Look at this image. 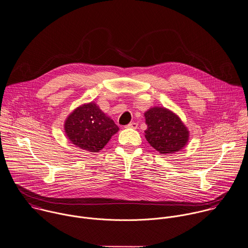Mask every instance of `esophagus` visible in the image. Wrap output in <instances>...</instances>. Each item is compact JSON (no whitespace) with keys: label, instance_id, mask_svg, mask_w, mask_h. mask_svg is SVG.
Wrapping results in <instances>:
<instances>
[{"label":"esophagus","instance_id":"34e87169","mask_svg":"<svg viewBox=\"0 0 248 248\" xmlns=\"http://www.w3.org/2000/svg\"><path fill=\"white\" fill-rule=\"evenodd\" d=\"M137 126H138V124L137 123H134V122H132V123H130V124H128L125 127L126 128H137Z\"/></svg>","mask_w":248,"mask_h":248}]
</instances>
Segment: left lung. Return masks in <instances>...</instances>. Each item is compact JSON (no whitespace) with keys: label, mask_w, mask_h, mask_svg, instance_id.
<instances>
[{"label":"left lung","mask_w":248,"mask_h":248,"mask_svg":"<svg viewBox=\"0 0 248 248\" xmlns=\"http://www.w3.org/2000/svg\"><path fill=\"white\" fill-rule=\"evenodd\" d=\"M148 128L146 139L161 154H173L182 150L188 141V130L180 118L161 107H154L145 113Z\"/></svg>","instance_id":"1"}]
</instances>
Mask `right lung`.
Segmentation results:
<instances>
[{
    "label": "right lung",
    "mask_w": 248,
    "mask_h": 248,
    "mask_svg": "<svg viewBox=\"0 0 248 248\" xmlns=\"http://www.w3.org/2000/svg\"><path fill=\"white\" fill-rule=\"evenodd\" d=\"M64 130L72 144L85 151L97 153L104 148L119 127L91 102L76 108L68 116Z\"/></svg>",
    "instance_id": "right-lung-1"
}]
</instances>
